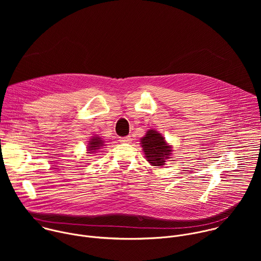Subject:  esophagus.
<instances>
[{
    "label": "esophagus",
    "instance_id": "34e87169",
    "mask_svg": "<svg viewBox=\"0 0 261 261\" xmlns=\"http://www.w3.org/2000/svg\"><path fill=\"white\" fill-rule=\"evenodd\" d=\"M131 140H132L131 136H125V137H121V138L119 139V141L122 142V143H130Z\"/></svg>",
    "mask_w": 261,
    "mask_h": 261
}]
</instances>
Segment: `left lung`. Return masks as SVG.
I'll list each match as a JSON object with an SVG mask.
<instances>
[{
  "mask_svg": "<svg viewBox=\"0 0 261 261\" xmlns=\"http://www.w3.org/2000/svg\"><path fill=\"white\" fill-rule=\"evenodd\" d=\"M140 143L146 161L153 166H163L171 156L172 146L155 130H148L140 139Z\"/></svg>",
  "mask_w": 261,
  "mask_h": 261,
  "instance_id": "1",
  "label": "left lung"
}]
</instances>
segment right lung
<instances>
[{"instance_id": "1", "label": "right lung", "mask_w": 261, "mask_h": 261, "mask_svg": "<svg viewBox=\"0 0 261 261\" xmlns=\"http://www.w3.org/2000/svg\"><path fill=\"white\" fill-rule=\"evenodd\" d=\"M104 141L101 139V137H98V136H94L90 141H89V144H88V154H94L96 153L98 150H100L101 146H103L104 144Z\"/></svg>"}]
</instances>
